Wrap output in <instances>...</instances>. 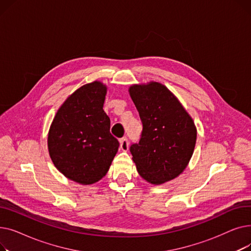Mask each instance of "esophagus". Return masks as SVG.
<instances>
[{"label": "esophagus", "mask_w": 251, "mask_h": 251, "mask_svg": "<svg viewBox=\"0 0 251 251\" xmlns=\"http://www.w3.org/2000/svg\"><path fill=\"white\" fill-rule=\"evenodd\" d=\"M120 149L123 151H127L128 149H129V142H128V139L126 137H123L120 139Z\"/></svg>", "instance_id": "esophagus-1"}]
</instances>
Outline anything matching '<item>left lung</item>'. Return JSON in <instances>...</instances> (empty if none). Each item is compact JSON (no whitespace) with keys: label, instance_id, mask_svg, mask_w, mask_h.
Returning <instances> with one entry per match:
<instances>
[{"label":"left lung","instance_id":"left-lung-1","mask_svg":"<svg viewBox=\"0 0 251 251\" xmlns=\"http://www.w3.org/2000/svg\"><path fill=\"white\" fill-rule=\"evenodd\" d=\"M129 95L139 113L142 132L130 147L138 174L153 185L178 177L194 151L197 131L190 115L164 84H133Z\"/></svg>","mask_w":251,"mask_h":251}]
</instances>
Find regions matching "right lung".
I'll list each match as a JSON object with an SVG mask.
<instances>
[{"mask_svg":"<svg viewBox=\"0 0 251 251\" xmlns=\"http://www.w3.org/2000/svg\"><path fill=\"white\" fill-rule=\"evenodd\" d=\"M107 89L98 80L79 87L63 102L49 130L51 162L65 177L82 185L105 176L119 149L102 109Z\"/></svg>","mask_w":251,"mask_h":251,"instance_id":"right-lung-1","label":"right lung"}]
</instances>
